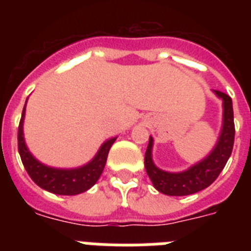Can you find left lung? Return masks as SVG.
Listing matches in <instances>:
<instances>
[{
    "label": "left lung",
    "instance_id": "obj_1",
    "mask_svg": "<svg viewBox=\"0 0 251 251\" xmlns=\"http://www.w3.org/2000/svg\"><path fill=\"white\" fill-rule=\"evenodd\" d=\"M218 98L223 100V127L220 137L214 150L203 160L194 164L189 169L178 173L165 172L153 164L152 145L153 139L150 137L149 146L146 150L145 167L150 179L152 181L156 190L165 195L182 197L206 189L218 178L229 159L234 143V120L233 105L229 95L222 91H214Z\"/></svg>",
    "mask_w": 251,
    "mask_h": 251
}]
</instances>
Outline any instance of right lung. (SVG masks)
<instances>
[{
    "label": "right lung",
    "mask_w": 251,
    "mask_h": 251,
    "mask_svg": "<svg viewBox=\"0 0 251 251\" xmlns=\"http://www.w3.org/2000/svg\"><path fill=\"white\" fill-rule=\"evenodd\" d=\"M25 113V105L22 112V118L18 127V151L21 155L22 163L33 182L41 189L58 195H76L94 186L104 171L106 157L116 138L104 142L94 159L83 167L74 168V169H58V168L48 167L36 160L25 146V137H23Z\"/></svg>",
    "instance_id": "1"
}]
</instances>
